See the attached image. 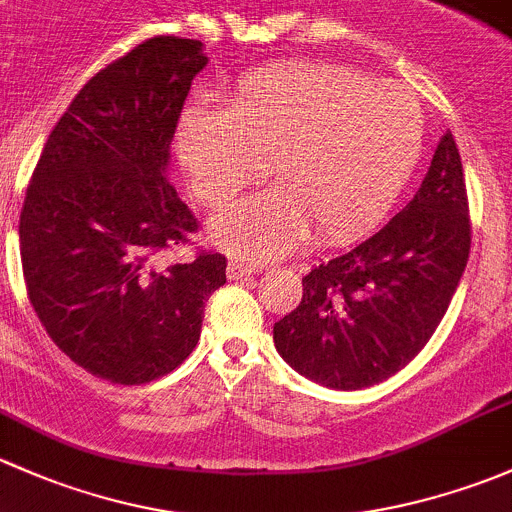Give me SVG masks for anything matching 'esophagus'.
Segmentation results:
<instances>
[{
	"label": "esophagus",
	"instance_id": "1",
	"mask_svg": "<svg viewBox=\"0 0 512 512\" xmlns=\"http://www.w3.org/2000/svg\"><path fill=\"white\" fill-rule=\"evenodd\" d=\"M258 271H261V266H258V263H244V261H229V268H226V273H229L231 281L254 276V273H258Z\"/></svg>",
	"mask_w": 512,
	"mask_h": 512
}]
</instances>
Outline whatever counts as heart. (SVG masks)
Returning <instances> with one entry per match:
<instances>
[{
	"label": "heart",
	"mask_w": 512,
	"mask_h": 512,
	"mask_svg": "<svg viewBox=\"0 0 512 512\" xmlns=\"http://www.w3.org/2000/svg\"><path fill=\"white\" fill-rule=\"evenodd\" d=\"M424 110L397 83L335 63H276L244 76L226 108L199 100L179 123V157L194 192L224 207L268 170L281 182L214 221V239L244 258L370 231L424 152Z\"/></svg>",
	"instance_id": "heart-1"
}]
</instances>
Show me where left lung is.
Here are the masks:
<instances>
[{"mask_svg":"<svg viewBox=\"0 0 512 512\" xmlns=\"http://www.w3.org/2000/svg\"><path fill=\"white\" fill-rule=\"evenodd\" d=\"M471 249L466 179L446 130L419 192L370 239L318 263L298 308L273 325L295 372L362 389L407 367L439 328Z\"/></svg>","mask_w":512,"mask_h":512,"instance_id":"left-lung-1","label":"left lung"}]
</instances>
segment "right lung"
I'll return each mask as SVG.
<instances>
[{
	"label": "right lung",
	"instance_id": "obj_1",
	"mask_svg": "<svg viewBox=\"0 0 512 512\" xmlns=\"http://www.w3.org/2000/svg\"><path fill=\"white\" fill-rule=\"evenodd\" d=\"M202 41L155 36L96 73L51 130L26 189L19 249L41 325L78 367L145 384L189 357L226 258L165 263L197 231L167 179Z\"/></svg>",
	"mask_w": 512,
	"mask_h": 512
}]
</instances>
